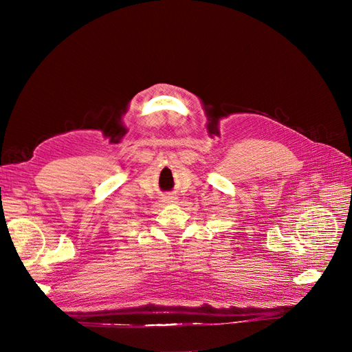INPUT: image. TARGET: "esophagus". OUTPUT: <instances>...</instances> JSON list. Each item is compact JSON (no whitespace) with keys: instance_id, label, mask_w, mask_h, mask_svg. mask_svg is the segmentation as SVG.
Instances as JSON below:
<instances>
[{"instance_id":"esophagus-1","label":"esophagus","mask_w":352,"mask_h":352,"mask_svg":"<svg viewBox=\"0 0 352 352\" xmlns=\"http://www.w3.org/2000/svg\"><path fill=\"white\" fill-rule=\"evenodd\" d=\"M164 201H166V202H176V201H177V197H176V195H166V197H164Z\"/></svg>"}]
</instances>
